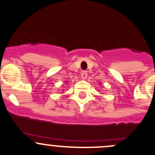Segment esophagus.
Listing matches in <instances>:
<instances>
[{
	"label": "esophagus",
	"instance_id": "1",
	"mask_svg": "<svg viewBox=\"0 0 155 155\" xmlns=\"http://www.w3.org/2000/svg\"><path fill=\"white\" fill-rule=\"evenodd\" d=\"M81 77L82 79H85L87 78V72L86 71H82L81 73Z\"/></svg>",
	"mask_w": 155,
	"mask_h": 155
}]
</instances>
